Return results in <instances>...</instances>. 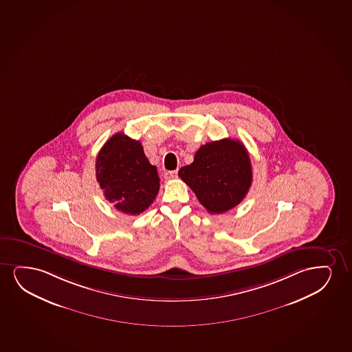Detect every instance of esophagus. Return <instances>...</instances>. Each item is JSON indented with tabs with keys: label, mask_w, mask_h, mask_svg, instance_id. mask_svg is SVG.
I'll return each instance as SVG.
<instances>
[{
	"label": "esophagus",
	"mask_w": 352,
	"mask_h": 352,
	"mask_svg": "<svg viewBox=\"0 0 352 352\" xmlns=\"http://www.w3.org/2000/svg\"><path fill=\"white\" fill-rule=\"evenodd\" d=\"M164 178H166V180H170V179L178 178V170H170V172H166V173H164Z\"/></svg>",
	"instance_id": "esophagus-1"
}]
</instances>
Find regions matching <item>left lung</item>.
<instances>
[{
    "instance_id": "8db88e82",
    "label": "left lung",
    "mask_w": 352,
    "mask_h": 352,
    "mask_svg": "<svg viewBox=\"0 0 352 352\" xmlns=\"http://www.w3.org/2000/svg\"><path fill=\"white\" fill-rule=\"evenodd\" d=\"M178 174L210 214L235 208L252 184L248 151L241 142L232 138L206 143L197 151L193 162L182 167Z\"/></svg>"
}]
</instances>
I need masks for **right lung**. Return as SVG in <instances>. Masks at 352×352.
Listing matches in <instances>:
<instances>
[{
    "instance_id": "obj_1",
    "label": "right lung",
    "mask_w": 352,
    "mask_h": 352,
    "mask_svg": "<svg viewBox=\"0 0 352 352\" xmlns=\"http://www.w3.org/2000/svg\"><path fill=\"white\" fill-rule=\"evenodd\" d=\"M96 174L106 199L124 214H141L160 190L159 174L144 155L141 142L123 133L113 135L101 148Z\"/></svg>"
}]
</instances>
